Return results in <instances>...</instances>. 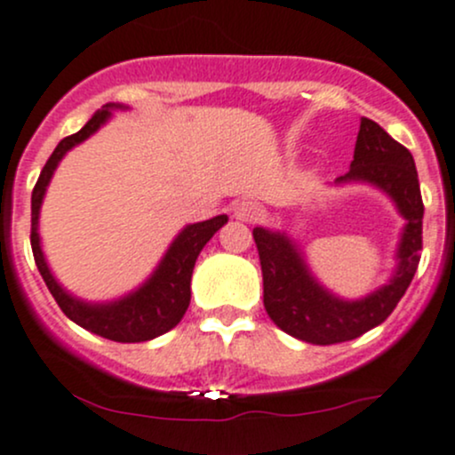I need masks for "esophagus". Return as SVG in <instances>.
<instances>
[{
	"label": "esophagus",
	"mask_w": 455,
	"mask_h": 455,
	"mask_svg": "<svg viewBox=\"0 0 455 455\" xmlns=\"http://www.w3.org/2000/svg\"><path fill=\"white\" fill-rule=\"evenodd\" d=\"M261 215H264V209L255 200H242L235 206V218L242 222H255V220H261Z\"/></svg>",
	"instance_id": "34e87169"
}]
</instances>
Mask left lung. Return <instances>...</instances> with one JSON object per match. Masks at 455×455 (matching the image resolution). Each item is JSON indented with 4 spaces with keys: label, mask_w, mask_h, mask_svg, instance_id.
I'll list each match as a JSON object with an SVG mask.
<instances>
[{
    "label": "left lung",
    "mask_w": 455,
    "mask_h": 455,
    "mask_svg": "<svg viewBox=\"0 0 455 455\" xmlns=\"http://www.w3.org/2000/svg\"><path fill=\"white\" fill-rule=\"evenodd\" d=\"M346 180H368L392 196L407 218L403 233L401 266L387 286L361 301H341L325 292L306 270L295 244L266 228H253L264 277V308L277 328L316 346L350 341L383 323L414 279L423 249V196L414 156L379 123L361 118L355 160Z\"/></svg>",
    "instance_id": "1"
}]
</instances>
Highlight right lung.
<instances>
[{
    "label": "right lung",
    "instance_id": "1",
    "mask_svg": "<svg viewBox=\"0 0 455 455\" xmlns=\"http://www.w3.org/2000/svg\"><path fill=\"white\" fill-rule=\"evenodd\" d=\"M118 108V105H105L103 109L94 114L87 121V125L76 134L66 136L52 151L45 167L41 169L39 180H36L35 189H32V227H30V244L32 255H35V264L39 268L41 277H44L45 286L52 292L54 301L68 319L79 323L81 328L90 330V332L99 334V337L109 339V341L118 343H140L149 341V339L160 337V334L169 332L178 321L182 319L189 308L191 301V273H194L196 259H198L200 251L204 249L206 242L213 237V233L227 222V215H218L206 222H198L187 227L180 235L176 237L172 246H169L167 255L160 261L156 273L151 275L149 282L139 288L134 295L125 297L121 301H114L108 306H92L84 301L75 299L68 295L54 277L50 275L48 266L44 261V253L39 246V233H36V220H39V206L44 200L45 187H48L52 172L57 169L59 160L63 158L68 149L79 145L87 136L94 134L109 116V109Z\"/></svg>",
    "mask_w": 455,
    "mask_h": 455
}]
</instances>
